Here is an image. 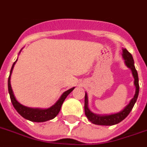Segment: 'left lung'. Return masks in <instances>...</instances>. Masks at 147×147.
I'll return each instance as SVG.
<instances>
[{
	"mask_svg": "<svg viewBox=\"0 0 147 147\" xmlns=\"http://www.w3.org/2000/svg\"><path fill=\"white\" fill-rule=\"evenodd\" d=\"M123 52V58L125 59V65L129 68L131 69L132 72V75L134 77V84L136 86V94L133 98L130 101L129 104L127 106L125 107L122 111H120L116 114L109 115H98L92 113L90 111V109H88V95L85 93V97H84V111L85 115L88 119L90 120V122L95 125H112L118 124L119 122H122V120L125 119L128 116V115L129 114L130 111L132 109L136 101L137 100L138 95H139V90H140V85H139V78H138V74L136 69L134 66V60L132 58V54L128 51L126 49H122Z\"/></svg>",
	"mask_w": 147,
	"mask_h": 147,
	"instance_id": "8db88e82",
	"label": "left lung"
}]
</instances>
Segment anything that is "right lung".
Instances as JSON below:
<instances>
[{"label": "right lung", "instance_id": "right-lung-1", "mask_svg": "<svg viewBox=\"0 0 147 147\" xmlns=\"http://www.w3.org/2000/svg\"><path fill=\"white\" fill-rule=\"evenodd\" d=\"M17 61V60H16ZM16 61L13 63L11 69V72H10L9 78H8V81H7V84H8V92H9L10 98H11V101L12 102L13 106L16 109V111L19 113L23 118H25L26 119L32 121V122H42L48 121V120L53 119L55 117L57 116L58 113L60 111L61 106L63 101L67 97V95L69 94L71 91H72L74 88H70L69 90L65 91L64 93L63 94L61 97L59 98V99L57 101V102L54 105L50 107L49 109H31V108H28L25 107L22 105L18 102L16 100V98L14 96L13 91H12L11 86V74L12 73V69L14 67V65L15 64Z\"/></svg>", "mask_w": 147, "mask_h": 147}]
</instances>
